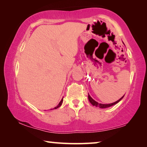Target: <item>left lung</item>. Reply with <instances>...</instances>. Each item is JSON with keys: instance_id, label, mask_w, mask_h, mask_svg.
<instances>
[{"instance_id": "obj_1", "label": "left lung", "mask_w": 147, "mask_h": 147, "mask_svg": "<svg viewBox=\"0 0 147 147\" xmlns=\"http://www.w3.org/2000/svg\"><path fill=\"white\" fill-rule=\"evenodd\" d=\"M124 96H123V97H121L119 100H118L117 101L113 103H111V104H100V103H98L97 102H96L95 100H94L93 98H92L90 95L89 94H88V98H89V102H90L91 104H92V105L94 106H96V107H99L100 108H108V107H110L111 106H113L115 105V104H116L117 103H118L119 101H120L122 98H123L124 97Z\"/></svg>"}]
</instances>
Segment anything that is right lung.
I'll use <instances>...</instances> for the list:
<instances>
[{
	"label": "right lung",
	"mask_w": 147,
	"mask_h": 147,
	"mask_svg": "<svg viewBox=\"0 0 147 147\" xmlns=\"http://www.w3.org/2000/svg\"><path fill=\"white\" fill-rule=\"evenodd\" d=\"M62 102H63V98H62V99H61V100L60 101V102H59V103L58 104V106H56V107H55V108H53V109H57V108H59V106H61V104H62Z\"/></svg>",
	"instance_id": "add662e5"
}]
</instances>
